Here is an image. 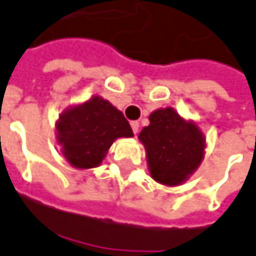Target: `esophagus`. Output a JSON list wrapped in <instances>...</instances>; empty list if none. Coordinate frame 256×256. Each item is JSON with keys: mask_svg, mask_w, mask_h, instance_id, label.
I'll list each match as a JSON object with an SVG mask.
<instances>
[{"mask_svg": "<svg viewBox=\"0 0 256 256\" xmlns=\"http://www.w3.org/2000/svg\"><path fill=\"white\" fill-rule=\"evenodd\" d=\"M131 128H132V131H134V134L136 135V134L140 132V122H138V121H132Z\"/></svg>", "mask_w": 256, "mask_h": 256, "instance_id": "1", "label": "esophagus"}]
</instances>
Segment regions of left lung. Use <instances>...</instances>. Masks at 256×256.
Here are the masks:
<instances>
[{"label":"left lung","mask_w":256,"mask_h":256,"mask_svg":"<svg viewBox=\"0 0 256 256\" xmlns=\"http://www.w3.org/2000/svg\"><path fill=\"white\" fill-rule=\"evenodd\" d=\"M149 121L140 140L146 149L150 176L166 186H179L203 160V134L194 122L184 121L169 107L154 111Z\"/></svg>","instance_id":"left-lung-1"}]
</instances>
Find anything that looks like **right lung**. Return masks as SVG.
Segmentation results:
<instances>
[{
    "label": "right lung",
    "mask_w": 256,
    "mask_h": 256,
    "mask_svg": "<svg viewBox=\"0 0 256 256\" xmlns=\"http://www.w3.org/2000/svg\"><path fill=\"white\" fill-rule=\"evenodd\" d=\"M56 130L63 155L77 169L98 166L116 138L134 135L124 114L100 96L66 110Z\"/></svg>",
    "instance_id": "add662e5"
}]
</instances>
